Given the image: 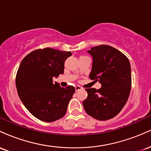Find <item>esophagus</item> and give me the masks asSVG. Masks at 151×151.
Wrapping results in <instances>:
<instances>
[{"mask_svg": "<svg viewBox=\"0 0 151 151\" xmlns=\"http://www.w3.org/2000/svg\"><path fill=\"white\" fill-rule=\"evenodd\" d=\"M75 89H76V91H79V90L81 89V86H75Z\"/></svg>", "mask_w": 151, "mask_h": 151, "instance_id": "1", "label": "esophagus"}]
</instances>
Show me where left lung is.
<instances>
[{
  "mask_svg": "<svg viewBox=\"0 0 151 151\" xmlns=\"http://www.w3.org/2000/svg\"><path fill=\"white\" fill-rule=\"evenodd\" d=\"M93 58L89 78L101 87L85 89L87 98L83 106L88 115L99 121L112 119L121 111L131 89V70L129 59L111 46L101 45L88 51Z\"/></svg>",
  "mask_w": 151,
  "mask_h": 151,
  "instance_id": "8db88e82",
  "label": "left lung"
}]
</instances>
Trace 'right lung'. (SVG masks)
Here are the masks:
<instances>
[{
	"instance_id": "add662e5",
	"label": "right lung",
	"mask_w": 151,
	"mask_h": 151,
	"mask_svg": "<svg viewBox=\"0 0 151 151\" xmlns=\"http://www.w3.org/2000/svg\"><path fill=\"white\" fill-rule=\"evenodd\" d=\"M71 55L70 52L50 47L37 49L26 55L19 66L15 78L18 96L39 120L53 122L67 112L75 88L54 84L53 77L64 73V63Z\"/></svg>"
}]
</instances>
